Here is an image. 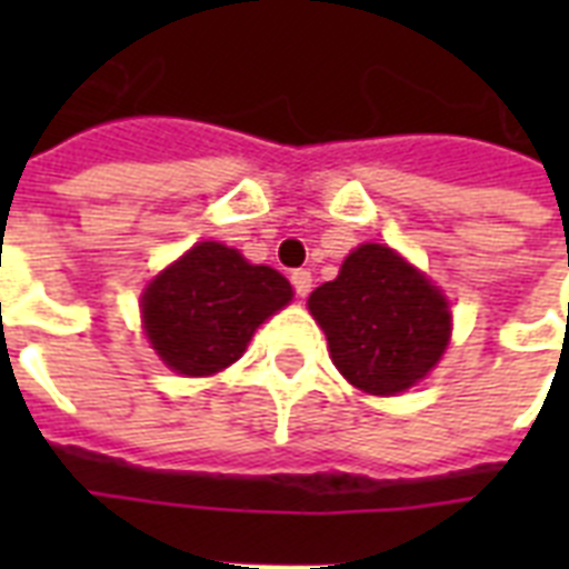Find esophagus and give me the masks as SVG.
I'll return each instance as SVG.
<instances>
[{
    "mask_svg": "<svg viewBox=\"0 0 569 569\" xmlns=\"http://www.w3.org/2000/svg\"><path fill=\"white\" fill-rule=\"evenodd\" d=\"M289 280H292L295 295H298V298H307V295H310V289H312V274H310V271H303V268H298V271H292V277H289Z\"/></svg>",
    "mask_w": 569,
    "mask_h": 569,
    "instance_id": "1",
    "label": "esophagus"
}]
</instances>
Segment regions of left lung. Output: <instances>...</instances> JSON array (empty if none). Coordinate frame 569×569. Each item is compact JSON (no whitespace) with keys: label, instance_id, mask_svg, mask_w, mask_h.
I'll use <instances>...</instances> for the list:
<instances>
[{"label":"left lung","instance_id":"1","mask_svg":"<svg viewBox=\"0 0 569 569\" xmlns=\"http://www.w3.org/2000/svg\"><path fill=\"white\" fill-rule=\"evenodd\" d=\"M330 360L369 396H396L431 372L446 355L451 312L446 295L387 244H360L337 280L310 295Z\"/></svg>","mask_w":569,"mask_h":569}]
</instances>
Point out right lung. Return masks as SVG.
I'll use <instances>...</instances> for the list:
<instances>
[{
	"mask_svg": "<svg viewBox=\"0 0 569 569\" xmlns=\"http://www.w3.org/2000/svg\"><path fill=\"white\" fill-rule=\"evenodd\" d=\"M292 301L280 271L250 266L221 241H197L141 295L150 348L186 378H206L236 363L253 330Z\"/></svg>",
	"mask_w": 569,
	"mask_h": 569,
	"instance_id": "right-lung-1",
	"label": "right lung"
}]
</instances>
